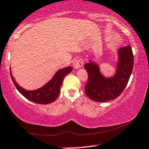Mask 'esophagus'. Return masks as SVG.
I'll return each mask as SVG.
<instances>
[{"instance_id": "34e87169", "label": "esophagus", "mask_w": 149, "mask_h": 149, "mask_svg": "<svg viewBox=\"0 0 149 149\" xmlns=\"http://www.w3.org/2000/svg\"><path fill=\"white\" fill-rule=\"evenodd\" d=\"M82 65H83V61L80 58L76 59L73 62V67L76 69H80V67H82Z\"/></svg>"}]
</instances>
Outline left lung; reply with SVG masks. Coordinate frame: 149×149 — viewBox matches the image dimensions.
Instances as JSON below:
<instances>
[{
  "instance_id": "left-lung-1",
  "label": "left lung",
  "mask_w": 149,
  "mask_h": 149,
  "mask_svg": "<svg viewBox=\"0 0 149 149\" xmlns=\"http://www.w3.org/2000/svg\"><path fill=\"white\" fill-rule=\"evenodd\" d=\"M116 71L113 76L105 77L97 63L89 61L84 67L88 73V81L85 87V94L94 101L106 102L120 96L126 88L133 69L132 48L128 45L118 50Z\"/></svg>"
}]
</instances>
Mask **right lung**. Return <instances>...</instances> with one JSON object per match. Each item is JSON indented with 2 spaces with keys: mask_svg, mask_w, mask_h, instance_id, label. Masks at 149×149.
<instances>
[{
  "mask_svg": "<svg viewBox=\"0 0 149 149\" xmlns=\"http://www.w3.org/2000/svg\"><path fill=\"white\" fill-rule=\"evenodd\" d=\"M71 71H72L71 67L60 69L55 73L53 78L47 83L35 90H26L21 87L12 76L11 69H10V75L15 87L25 98L36 103L48 104L54 101L59 96L64 78L69 73H71Z\"/></svg>",
  "mask_w": 149,
  "mask_h": 149,
  "instance_id": "right-lung-1",
  "label": "right lung"
}]
</instances>
